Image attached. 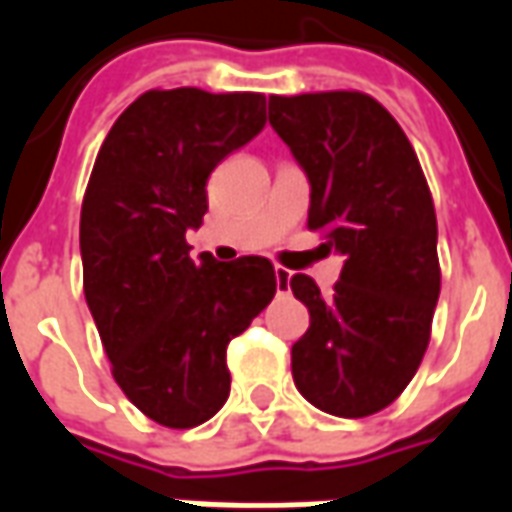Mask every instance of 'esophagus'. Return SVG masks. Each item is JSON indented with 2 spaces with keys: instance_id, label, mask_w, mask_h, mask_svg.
<instances>
[{
  "instance_id": "1",
  "label": "esophagus",
  "mask_w": 512,
  "mask_h": 512,
  "mask_svg": "<svg viewBox=\"0 0 512 512\" xmlns=\"http://www.w3.org/2000/svg\"><path fill=\"white\" fill-rule=\"evenodd\" d=\"M274 277H277V290L279 293H285L290 288V271L282 266H274Z\"/></svg>"
}]
</instances>
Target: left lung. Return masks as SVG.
<instances>
[{
	"mask_svg": "<svg viewBox=\"0 0 512 512\" xmlns=\"http://www.w3.org/2000/svg\"><path fill=\"white\" fill-rule=\"evenodd\" d=\"M268 123L307 172V227L345 257L326 299L307 274L290 279L310 310L293 381L326 414L370 417L400 397L430 343L441 268L428 180L403 128L365 93L271 95Z\"/></svg>",
	"mask_w": 512,
	"mask_h": 512,
	"instance_id": "8db88e82",
	"label": "left lung"
}]
</instances>
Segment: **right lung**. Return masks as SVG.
Here are the masks:
<instances>
[{
  "mask_svg": "<svg viewBox=\"0 0 512 512\" xmlns=\"http://www.w3.org/2000/svg\"><path fill=\"white\" fill-rule=\"evenodd\" d=\"M263 126L260 93L147 90L106 134L84 191V299L117 386L164 428H194L224 406L227 345L277 293L266 257L191 260L186 244L216 164Z\"/></svg>",
  "mask_w": 512,
  "mask_h": 512,
  "instance_id": "obj_1",
  "label": "right lung"
}]
</instances>
